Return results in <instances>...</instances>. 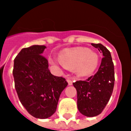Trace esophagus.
<instances>
[{
    "label": "esophagus",
    "mask_w": 131,
    "mask_h": 131,
    "mask_svg": "<svg viewBox=\"0 0 131 131\" xmlns=\"http://www.w3.org/2000/svg\"><path fill=\"white\" fill-rule=\"evenodd\" d=\"M67 82H68V85H72V83H73L72 80L71 79V78H70L67 79Z\"/></svg>",
    "instance_id": "1"
}]
</instances>
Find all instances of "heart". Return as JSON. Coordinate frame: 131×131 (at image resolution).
Returning <instances> with one entry per match:
<instances>
[{"instance_id":"1","label":"heart","mask_w":131,"mask_h":131,"mask_svg":"<svg viewBox=\"0 0 131 131\" xmlns=\"http://www.w3.org/2000/svg\"><path fill=\"white\" fill-rule=\"evenodd\" d=\"M98 60L97 53L85 48L69 51L59 57V61L63 67L71 70H77L81 75L93 72L98 64ZM50 61L52 64H56L53 59H50Z\"/></svg>"}]
</instances>
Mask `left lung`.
<instances>
[{
	"instance_id": "1",
	"label": "left lung",
	"mask_w": 131,
	"mask_h": 131,
	"mask_svg": "<svg viewBox=\"0 0 131 131\" xmlns=\"http://www.w3.org/2000/svg\"><path fill=\"white\" fill-rule=\"evenodd\" d=\"M103 53L97 72L85 81H77L73 85L77 90L79 112L94 117L101 113L112 95L114 85V68L111 52L101 44H91Z\"/></svg>"
}]
</instances>
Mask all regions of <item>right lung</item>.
Instances as JSON below:
<instances>
[{
    "mask_svg": "<svg viewBox=\"0 0 131 131\" xmlns=\"http://www.w3.org/2000/svg\"><path fill=\"white\" fill-rule=\"evenodd\" d=\"M46 46L23 48L14 59L13 75L19 100L30 114L40 119L53 115L62 91L68 85L63 77L51 74L42 56Z\"/></svg>",
    "mask_w": 131,
    "mask_h": 131,
    "instance_id": "1",
    "label": "right lung"
}]
</instances>
